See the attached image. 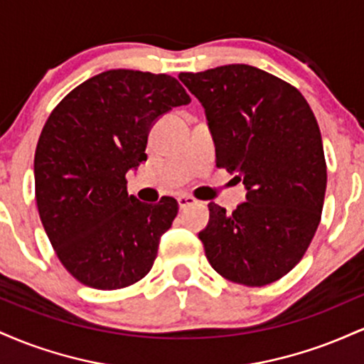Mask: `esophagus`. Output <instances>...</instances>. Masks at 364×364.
I'll return each mask as SVG.
<instances>
[{
  "label": "esophagus",
  "mask_w": 364,
  "mask_h": 364,
  "mask_svg": "<svg viewBox=\"0 0 364 364\" xmlns=\"http://www.w3.org/2000/svg\"><path fill=\"white\" fill-rule=\"evenodd\" d=\"M196 203V200L193 198V196H190V195H179L178 196V205H179V208H186V207H191V205H195Z\"/></svg>",
  "instance_id": "1"
}]
</instances>
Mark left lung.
Instances as JSON below:
<instances>
[{
	"label": "left lung",
	"instance_id": "obj_1",
	"mask_svg": "<svg viewBox=\"0 0 364 364\" xmlns=\"http://www.w3.org/2000/svg\"><path fill=\"white\" fill-rule=\"evenodd\" d=\"M179 80L202 102L217 168L248 190L231 215L208 203L198 232L212 269L262 287L303 258L320 224L327 164L318 123L301 92L250 65H225Z\"/></svg>",
	"mask_w": 364,
	"mask_h": 364
}]
</instances>
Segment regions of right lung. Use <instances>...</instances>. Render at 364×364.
<instances>
[{"instance_id": "1", "label": "right lung", "mask_w": 364, "mask_h": 364, "mask_svg": "<svg viewBox=\"0 0 364 364\" xmlns=\"http://www.w3.org/2000/svg\"><path fill=\"white\" fill-rule=\"evenodd\" d=\"M190 101L169 75L109 70L75 87L49 114L34 157L37 210L78 282L121 289L152 269L178 202H140L128 195L127 173L147 161L154 121Z\"/></svg>"}]
</instances>
